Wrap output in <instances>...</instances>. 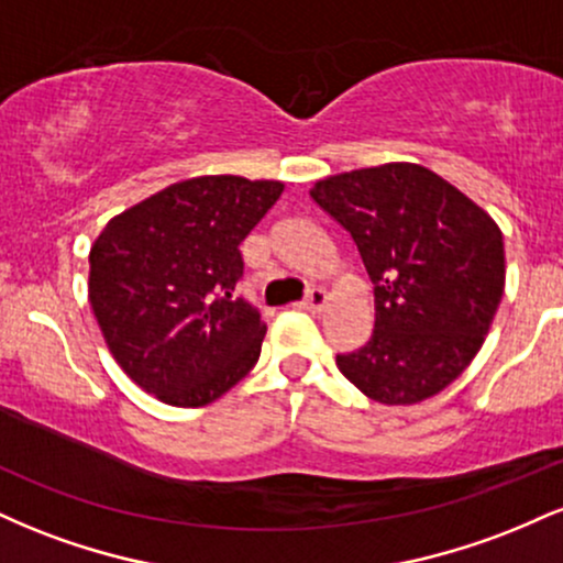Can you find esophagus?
Listing matches in <instances>:
<instances>
[{
  "instance_id": "34e87169",
  "label": "esophagus",
  "mask_w": 563,
  "mask_h": 563,
  "mask_svg": "<svg viewBox=\"0 0 563 563\" xmlns=\"http://www.w3.org/2000/svg\"><path fill=\"white\" fill-rule=\"evenodd\" d=\"M325 301H328V294H325V288H312L307 294V299H303L299 307L301 309H307V312H322V307H325Z\"/></svg>"
}]
</instances>
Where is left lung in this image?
<instances>
[{
  "mask_svg": "<svg viewBox=\"0 0 563 563\" xmlns=\"http://www.w3.org/2000/svg\"><path fill=\"white\" fill-rule=\"evenodd\" d=\"M314 203L352 235L376 325L335 365L380 405H416L452 384L484 344L506 288L503 232L448 179L384 164L320 179Z\"/></svg>",
  "mask_w": 563,
  "mask_h": 563,
  "instance_id": "1",
  "label": "left lung"
}]
</instances>
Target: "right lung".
<instances>
[{
    "label": "right lung",
    "mask_w": 563,
    "mask_h": 563,
    "mask_svg": "<svg viewBox=\"0 0 563 563\" xmlns=\"http://www.w3.org/2000/svg\"><path fill=\"white\" fill-rule=\"evenodd\" d=\"M283 183L196 177L113 217L89 251V303L115 363L174 407L230 391L262 352L264 325L235 299L241 245Z\"/></svg>",
    "instance_id": "add662e5"
}]
</instances>
